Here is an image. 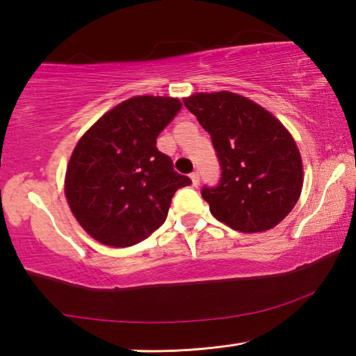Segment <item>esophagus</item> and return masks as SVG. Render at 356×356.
Masks as SVG:
<instances>
[{
  "mask_svg": "<svg viewBox=\"0 0 356 356\" xmlns=\"http://www.w3.org/2000/svg\"><path fill=\"white\" fill-rule=\"evenodd\" d=\"M190 179H191V185L193 186L200 185V174H197V172H191L190 174Z\"/></svg>",
  "mask_w": 356,
  "mask_h": 356,
  "instance_id": "esophagus-1",
  "label": "esophagus"
}]
</instances>
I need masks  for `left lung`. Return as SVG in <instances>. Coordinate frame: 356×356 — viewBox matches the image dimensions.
<instances>
[{"label":"left lung","mask_w":356,"mask_h":356,"mask_svg":"<svg viewBox=\"0 0 356 356\" xmlns=\"http://www.w3.org/2000/svg\"><path fill=\"white\" fill-rule=\"evenodd\" d=\"M184 105L212 136L222 170L220 185L202 190L210 213L246 234L280 225L297 204L305 179L291 131L236 92H196Z\"/></svg>","instance_id":"8db88e82"}]
</instances>
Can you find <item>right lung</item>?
Wrapping results in <instances>:
<instances>
[{
    "label": "right lung",
    "mask_w": 356,
    "mask_h": 356,
    "mask_svg": "<svg viewBox=\"0 0 356 356\" xmlns=\"http://www.w3.org/2000/svg\"><path fill=\"white\" fill-rule=\"evenodd\" d=\"M182 102L135 95L106 111L78 140L64 177L70 212L94 240L114 248L140 243L163 225L180 176L156 136Z\"/></svg>",
    "instance_id": "obj_1"
}]
</instances>
